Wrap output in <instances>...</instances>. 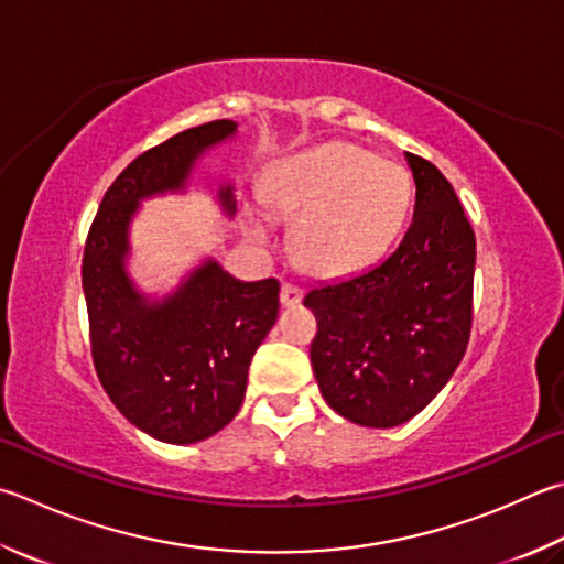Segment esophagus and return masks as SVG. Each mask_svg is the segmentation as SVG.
<instances>
[{"instance_id":"esophagus-1","label":"esophagus","mask_w":564,"mask_h":564,"mask_svg":"<svg viewBox=\"0 0 564 564\" xmlns=\"http://www.w3.org/2000/svg\"><path fill=\"white\" fill-rule=\"evenodd\" d=\"M301 299H303L301 285H295L291 281L281 283V303L283 305H295V303H301Z\"/></svg>"}]
</instances>
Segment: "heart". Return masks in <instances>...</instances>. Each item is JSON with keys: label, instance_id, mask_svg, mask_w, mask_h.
I'll return each instance as SVG.
<instances>
[{"label": "heart", "instance_id": "1", "mask_svg": "<svg viewBox=\"0 0 564 564\" xmlns=\"http://www.w3.org/2000/svg\"><path fill=\"white\" fill-rule=\"evenodd\" d=\"M275 217L295 219L293 247L315 273L343 275L372 265L402 231L412 182L375 152L327 142L271 172L263 194Z\"/></svg>", "mask_w": 564, "mask_h": 564}]
</instances>
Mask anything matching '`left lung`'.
Here are the masks:
<instances>
[{"label":"left lung","instance_id":"8db88e82","mask_svg":"<svg viewBox=\"0 0 564 564\" xmlns=\"http://www.w3.org/2000/svg\"><path fill=\"white\" fill-rule=\"evenodd\" d=\"M414 217L372 269L308 291L311 362L337 414L389 429L416 416L452 380L474 323L476 234L432 162L406 152Z\"/></svg>","mask_w":564,"mask_h":564}]
</instances>
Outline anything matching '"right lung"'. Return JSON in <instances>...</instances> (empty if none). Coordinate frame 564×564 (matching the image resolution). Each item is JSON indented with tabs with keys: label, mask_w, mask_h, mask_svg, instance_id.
Masks as SVG:
<instances>
[{
	"label": "right lung",
	"mask_w": 564,
	"mask_h": 564,
	"mask_svg": "<svg viewBox=\"0 0 564 564\" xmlns=\"http://www.w3.org/2000/svg\"><path fill=\"white\" fill-rule=\"evenodd\" d=\"M234 130L212 120L142 152L108 187L86 237L80 275L98 380L128 422L167 444L202 442L237 416L281 285L241 283L209 261L172 299L148 305L122 271L128 221L140 197L180 189L199 152ZM221 199L234 212L229 189Z\"/></svg>",
	"instance_id": "add662e5"
}]
</instances>
